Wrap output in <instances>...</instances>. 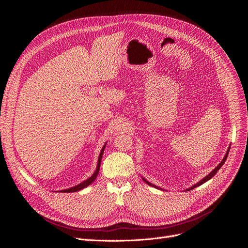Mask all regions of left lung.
<instances>
[{"mask_svg": "<svg viewBox=\"0 0 248 248\" xmlns=\"http://www.w3.org/2000/svg\"><path fill=\"white\" fill-rule=\"evenodd\" d=\"M229 150H230V147L228 148V150H227V152H226V154H225V155H224V158H223V160L222 161H221V163L214 169V170L211 172V173H209V174H208L205 178H203L201 181H199L198 182V183L197 184H195L194 186H192L191 188H189V189H187V191H190V190H192V189H194V188H196V187H198V186H200V185H202V184H204L205 183V182H207L208 180H210L212 177H214L215 175H216V173L218 172V170H219V169L221 168V167H222L223 166V164L225 163V161H226V159H227V155H228V153H229ZM142 180H144L145 182H146V183L149 185V186H152V187H155V188H158V189H161V188H159V187H157V186H155V185H154V184H152V183H150V182H148L146 179H144V178H142ZM162 190V189H161Z\"/></svg>", "mask_w": 248, "mask_h": 248, "instance_id": "left-lung-1", "label": "left lung"}]
</instances>
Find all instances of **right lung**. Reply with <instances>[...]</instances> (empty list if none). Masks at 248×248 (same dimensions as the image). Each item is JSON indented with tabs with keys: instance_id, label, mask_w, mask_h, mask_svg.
Returning <instances> with one entry per match:
<instances>
[{
	"instance_id": "obj_1",
	"label": "right lung",
	"mask_w": 248,
	"mask_h": 248,
	"mask_svg": "<svg viewBox=\"0 0 248 248\" xmlns=\"http://www.w3.org/2000/svg\"><path fill=\"white\" fill-rule=\"evenodd\" d=\"M106 145H107V144H104V146L102 147V149H101V151H100L99 157H98V161H97L96 170H95V172L93 174V176H91L90 178H88L87 180L83 181L82 183H80V184H78V185H76V186H74V187H71V188H69V189L61 190L60 192H63V193H72V192H77V191H80V190L84 189L85 187L89 186L91 183H93V182H94V181H95V179H96V177H97V175H98V173H99V167H100V163H101V158H102V155H103L104 149H106Z\"/></svg>"
}]
</instances>
